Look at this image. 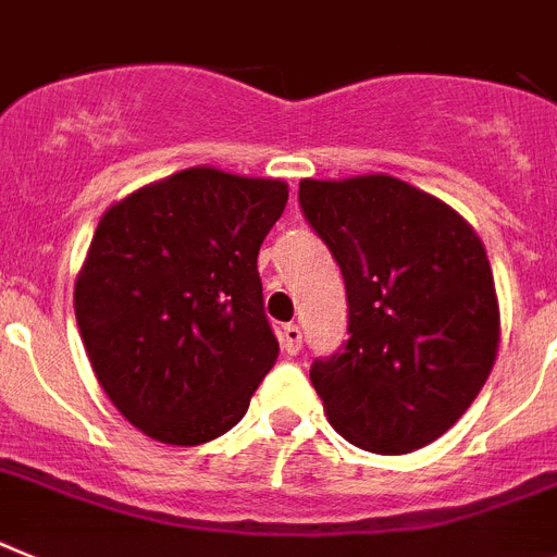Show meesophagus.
I'll use <instances>...</instances> for the list:
<instances>
[{"mask_svg":"<svg viewBox=\"0 0 557 557\" xmlns=\"http://www.w3.org/2000/svg\"><path fill=\"white\" fill-rule=\"evenodd\" d=\"M280 343H283V348H286L292 357H294V354H300V348H302L300 325H294V322L283 325V329H280Z\"/></svg>","mask_w":557,"mask_h":557,"instance_id":"obj_1","label":"esophagus"}]
</instances>
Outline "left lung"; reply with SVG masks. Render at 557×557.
Segmentation results:
<instances>
[{"instance_id":"1","label":"left lung","mask_w":557,"mask_h":557,"mask_svg":"<svg viewBox=\"0 0 557 557\" xmlns=\"http://www.w3.org/2000/svg\"><path fill=\"white\" fill-rule=\"evenodd\" d=\"M306 221L343 269V354L311 385L350 445L401 456L459 422L493 371L502 314L473 226L391 175L300 181Z\"/></svg>"}]
</instances>
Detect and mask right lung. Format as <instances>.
I'll return each instance as SVG.
<instances>
[{
	"label": "right lung",
	"mask_w": 557,
	"mask_h": 557,
	"mask_svg": "<svg viewBox=\"0 0 557 557\" xmlns=\"http://www.w3.org/2000/svg\"><path fill=\"white\" fill-rule=\"evenodd\" d=\"M286 200L277 177L189 166L101 214L76 322L98 385L149 438L223 436L277 362L257 251Z\"/></svg>",
	"instance_id": "obj_1"
}]
</instances>
